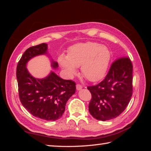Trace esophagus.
<instances>
[{
    "label": "esophagus",
    "instance_id": "esophagus-1",
    "mask_svg": "<svg viewBox=\"0 0 151 151\" xmlns=\"http://www.w3.org/2000/svg\"><path fill=\"white\" fill-rule=\"evenodd\" d=\"M76 90L79 91V90H81V89L83 88V86L81 85H78H78H76Z\"/></svg>",
    "mask_w": 151,
    "mask_h": 151
}]
</instances>
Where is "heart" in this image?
<instances>
[{
  "instance_id": "obj_1",
  "label": "heart",
  "mask_w": 151,
  "mask_h": 151,
  "mask_svg": "<svg viewBox=\"0 0 151 151\" xmlns=\"http://www.w3.org/2000/svg\"><path fill=\"white\" fill-rule=\"evenodd\" d=\"M111 58V52L106 46L87 42L72 46L68 56L60 55L58 62L69 76L75 75L77 67L81 66L83 75L88 81L96 82L106 75Z\"/></svg>"
}]
</instances>
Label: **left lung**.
Listing matches in <instances>:
<instances>
[{
	"label": "left lung",
	"mask_w": 151,
	"mask_h": 151,
	"mask_svg": "<svg viewBox=\"0 0 151 151\" xmlns=\"http://www.w3.org/2000/svg\"><path fill=\"white\" fill-rule=\"evenodd\" d=\"M92 94L88 111L99 121H109L119 116L129 103L132 94V65L129 58L112 64L104 80L88 86Z\"/></svg>",
	"instance_id": "obj_1"
}]
</instances>
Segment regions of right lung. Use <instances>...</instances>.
<instances>
[{
    "mask_svg": "<svg viewBox=\"0 0 151 151\" xmlns=\"http://www.w3.org/2000/svg\"><path fill=\"white\" fill-rule=\"evenodd\" d=\"M48 54V45L42 43L25 51L18 63L17 78L20 102L33 116L45 121H56L63 116L66 102L75 93L76 84L64 80L51 70L42 78L32 76L27 65L31 58ZM51 67L57 69L58 63L50 59Z\"/></svg>",
    "mask_w": 151,
    "mask_h": 151,
    "instance_id": "right-lung-1",
    "label": "right lung"
}]
</instances>
